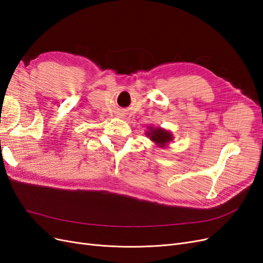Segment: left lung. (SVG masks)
Masks as SVG:
<instances>
[{"label": "left lung", "instance_id": "1", "mask_svg": "<svg viewBox=\"0 0 263 263\" xmlns=\"http://www.w3.org/2000/svg\"><path fill=\"white\" fill-rule=\"evenodd\" d=\"M146 135L147 137L150 138L151 141H154L155 144L160 148H164L173 139L172 134L169 130L161 128V127H156L155 128V127L149 126Z\"/></svg>", "mask_w": 263, "mask_h": 263}]
</instances>
